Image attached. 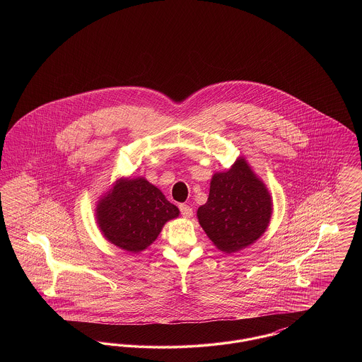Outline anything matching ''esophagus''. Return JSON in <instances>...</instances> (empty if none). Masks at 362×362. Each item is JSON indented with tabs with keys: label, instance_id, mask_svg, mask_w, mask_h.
Listing matches in <instances>:
<instances>
[{
	"label": "esophagus",
	"instance_id": "34e87169",
	"mask_svg": "<svg viewBox=\"0 0 362 362\" xmlns=\"http://www.w3.org/2000/svg\"><path fill=\"white\" fill-rule=\"evenodd\" d=\"M179 209H180V213H182V216L185 217V218H189L191 216H192V209L189 206V205H180L179 206Z\"/></svg>",
	"mask_w": 362,
	"mask_h": 362
}]
</instances>
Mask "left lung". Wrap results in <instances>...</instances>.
Masks as SVG:
<instances>
[{
  "mask_svg": "<svg viewBox=\"0 0 362 362\" xmlns=\"http://www.w3.org/2000/svg\"><path fill=\"white\" fill-rule=\"evenodd\" d=\"M273 201L264 183L239 157L225 173H216L209 198L197 211L198 221L213 244L226 254L251 245L267 229Z\"/></svg>",
  "mask_w": 362,
  "mask_h": 362,
  "instance_id": "left-lung-1",
  "label": "left lung"
}]
</instances>
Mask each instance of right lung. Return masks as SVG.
Here are the masks:
<instances>
[{"mask_svg":"<svg viewBox=\"0 0 362 362\" xmlns=\"http://www.w3.org/2000/svg\"><path fill=\"white\" fill-rule=\"evenodd\" d=\"M95 211L104 238L133 254L146 250L164 224L179 216V209L145 177L118 179Z\"/></svg>","mask_w":362,"mask_h":362,"instance_id":"obj_1","label":"right lung"}]
</instances>
